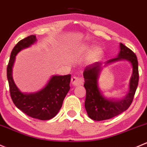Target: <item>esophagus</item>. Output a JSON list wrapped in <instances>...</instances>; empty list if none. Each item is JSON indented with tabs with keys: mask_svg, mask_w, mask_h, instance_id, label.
Instances as JSON below:
<instances>
[{
	"mask_svg": "<svg viewBox=\"0 0 147 147\" xmlns=\"http://www.w3.org/2000/svg\"><path fill=\"white\" fill-rule=\"evenodd\" d=\"M84 83V80L81 78H78V77L74 76L71 78V84L74 86H79V85L82 84Z\"/></svg>",
	"mask_w": 147,
	"mask_h": 147,
	"instance_id": "1",
	"label": "esophagus"
}]
</instances>
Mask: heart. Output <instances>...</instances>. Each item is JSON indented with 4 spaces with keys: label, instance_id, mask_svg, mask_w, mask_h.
Instances as JSON below:
<instances>
[{
    "label": "heart",
    "instance_id": "1",
    "mask_svg": "<svg viewBox=\"0 0 147 147\" xmlns=\"http://www.w3.org/2000/svg\"><path fill=\"white\" fill-rule=\"evenodd\" d=\"M90 49H91V47H90V46H86L83 48V51L86 53H88L90 52ZM102 49L100 47H96L91 51V53H90V57H89V59H90V61H97V60H98L101 57H102Z\"/></svg>",
    "mask_w": 147,
    "mask_h": 147
}]
</instances>
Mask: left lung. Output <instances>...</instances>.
<instances>
[{
	"instance_id": "left-lung-1",
	"label": "left lung",
	"mask_w": 147,
	"mask_h": 147,
	"mask_svg": "<svg viewBox=\"0 0 147 147\" xmlns=\"http://www.w3.org/2000/svg\"><path fill=\"white\" fill-rule=\"evenodd\" d=\"M117 57L108 60L105 64L125 59L131 63L132 74L129 84V92L122 100L108 99L103 96L98 87V76L101 71L100 62L86 66L84 71V87L86 90L85 108L90 118L101 121L118 115L127 110L131 104L139 82L138 61L135 54L123 44H119Z\"/></svg>"
}]
</instances>
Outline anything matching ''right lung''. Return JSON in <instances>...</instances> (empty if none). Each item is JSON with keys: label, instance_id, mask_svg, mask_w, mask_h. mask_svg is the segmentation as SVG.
I'll return each mask as SVG.
<instances>
[{"label": "right lung", "instance_id": "add662e5", "mask_svg": "<svg viewBox=\"0 0 147 147\" xmlns=\"http://www.w3.org/2000/svg\"><path fill=\"white\" fill-rule=\"evenodd\" d=\"M36 41L35 35H30L20 41L14 47L7 67V78L10 96L15 105L32 118L47 120L55 117L62 106L64 98L70 90L71 74L52 76L47 84L40 91L22 93L13 81V66L18 53L30 47Z\"/></svg>", "mask_w": 147, "mask_h": 147}]
</instances>
